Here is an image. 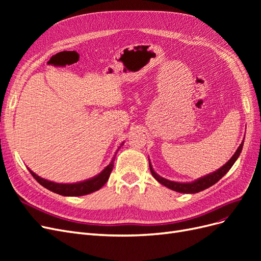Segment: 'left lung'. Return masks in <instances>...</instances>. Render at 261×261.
<instances>
[{"label":"left lung","mask_w":261,"mask_h":261,"mask_svg":"<svg viewBox=\"0 0 261 261\" xmlns=\"http://www.w3.org/2000/svg\"><path fill=\"white\" fill-rule=\"evenodd\" d=\"M243 145H244V141H242V144L240 145L238 150H236L235 153L232 155L231 159L228 160L223 165V167H221L217 171L210 173V174L204 175V176H202V177H200L198 179H195L193 181H189V183H179V181L169 180L167 178L160 176L159 174H156V173L154 172L152 165H151V163H150V160H149L150 172H151L152 176L158 181H159L160 184H162L165 187L172 189V191H175L177 193H183V194H196V193H199L201 191H204V189H207L208 187L215 185L217 181H219L221 178H222L226 174L228 171H230V169L233 167V164L235 163V161L239 159V156H240V154L242 152Z\"/></svg>","instance_id":"8db88e82"}]
</instances>
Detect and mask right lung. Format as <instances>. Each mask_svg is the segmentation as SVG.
I'll list each match as a JSON object with an SVG mask.
<instances>
[{"label":"right lung","mask_w":261,"mask_h":261,"mask_svg":"<svg viewBox=\"0 0 261 261\" xmlns=\"http://www.w3.org/2000/svg\"><path fill=\"white\" fill-rule=\"evenodd\" d=\"M124 143H122V145ZM118 149H117V151H118ZM116 153L117 152H115V154L113 155L111 162H110L107 167L99 173L98 175L86 179V180L77 181V183H72V184L55 183V181L48 180V179L42 178L39 175H37L36 173H34L29 168H27V169L31 173V175L35 177V179H37L39 184L42 185L43 187H45L46 189H49V191H51L55 194H59L62 196H84V195H88V194H91L96 191H99V189L107 183L109 177H110V174H111V172L113 170V164H114Z\"/></svg>","instance_id":"1"}]
</instances>
